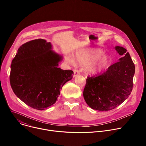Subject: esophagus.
Listing matches in <instances>:
<instances>
[{
  "label": "esophagus",
  "mask_w": 146,
  "mask_h": 146,
  "mask_svg": "<svg viewBox=\"0 0 146 146\" xmlns=\"http://www.w3.org/2000/svg\"><path fill=\"white\" fill-rule=\"evenodd\" d=\"M74 75H73V77H76L77 76H78V75H80V72L77 70H74Z\"/></svg>",
  "instance_id": "obj_1"
}]
</instances>
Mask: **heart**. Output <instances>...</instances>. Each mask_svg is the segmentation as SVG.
Masks as SVG:
<instances>
[{
	"mask_svg": "<svg viewBox=\"0 0 146 146\" xmlns=\"http://www.w3.org/2000/svg\"><path fill=\"white\" fill-rule=\"evenodd\" d=\"M104 54L105 52L100 48H90L77 51L75 57L80 64L88 65L87 67L88 73L95 74L105 71L111 64V56L103 55ZM68 60L70 64H75L73 58L70 57Z\"/></svg>",
	"mask_w": 146,
	"mask_h": 146,
	"instance_id": "heart-1",
	"label": "heart"
}]
</instances>
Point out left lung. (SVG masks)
Returning a JSON list of instances; mask_svg holds the SVG:
<instances>
[{"mask_svg": "<svg viewBox=\"0 0 146 146\" xmlns=\"http://www.w3.org/2000/svg\"><path fill=\"white\" fill-rule=\"evenodd\" d=\"M122 56L102 74L86 79L83 96L92 109L109 111L118 106L130 95L133 88L135 66L129 52L122 47L116 46Z\"/></svg>", "mask_w": 146, "mask_h": 146, "instance_id": "obj_1", "label": "left lung"}]
</instances>
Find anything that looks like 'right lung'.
<instances>
[{"instance_id": "right-lung-1", "label": "right lung", "mask_w": 146, "mask_h": 146, "mask_svg": "<svg viewBox=\"0 0 146 146\" xmlns=\"http://www.w3.org/2000/svg\"><path fill=\"white\" fill-rule=\"evenodd\" d=\"M62 60L46 40L36 39L23 44L11 62L10 82L14 93L36 110L54 105L60 90L73 76L72 70L58 68Z\"/></svg>"}]
</instances>
